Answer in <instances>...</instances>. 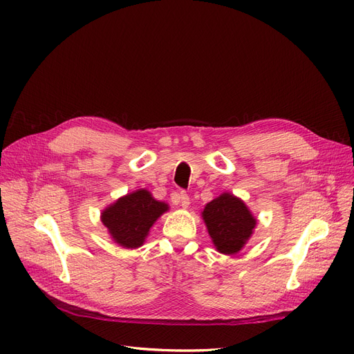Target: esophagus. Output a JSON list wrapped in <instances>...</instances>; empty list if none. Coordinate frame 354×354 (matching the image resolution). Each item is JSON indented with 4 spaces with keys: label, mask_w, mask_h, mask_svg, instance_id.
I'll use <instances>...</instances> for the list:
<instances>
[{
    "label": "esophagus",
    "mask_w": 354,
    "mask_h": 354,
    "mask_svg": "<svg viewBox=\"0 0 354 354\" xmlns=\"http://www.w3.org/2000/svg\"><path fill=\"white\" fill-rule=\"evenodd\" d=\"M171 199H173L174 203H180V205L183 207V208H187V207L190 205V198H189V195L186 194L185 190L178 192V194H173V196H171Z\"/></svg>",
    "instance_id": "34e87169"
}]
</instances>
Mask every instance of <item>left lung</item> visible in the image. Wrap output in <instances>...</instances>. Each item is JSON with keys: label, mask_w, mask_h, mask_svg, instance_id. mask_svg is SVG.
<instances>
[{"label": "left lung", "mask_w": 354, "mask_h": 354, "mask_svg": "<svg viewBox=\"0 0 354 354\" xmlns=\"http://www.w3.org/2000/svg\"><path fill=\"white\" fill-rule=\"evenodd\" d=\"M202 217L214 245L223 254L241 251L257 224L245 203L230 194H223L207 203Z\"/></svg>", "instance_id": "8db88e82"}]
</instances>
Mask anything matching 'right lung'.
<instances>
[{
	"mask_svg": "<svg viewBox=\"0 0 354 354\" xmlns=\"http://www.w3.org/2000/svg\"><path fill=\"white\" fill-rule=\"evenodd\" d=\"M168 209L164 202L155 201L147 190L118 199L102 214V221L111 236L125 248H137L145 242L149 229L160 214Z\"/></svg>",
	"mask_w": 354,
	"mask_h": 354,
	"instance_id": "right-lung-1",
	"label": "right lung"
}]
</instances>
